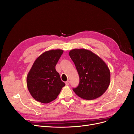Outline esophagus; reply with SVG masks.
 Here are the masks:
<instances>
[{"mask_svg":"<svg viewBox=\"0 0 134 134\" xmlns=\"http://www.w3.org/2000/svg\"><path fill=\"white\" fill-rule=\"evenodd\" d=\"M65 83H66V85H68L69 84V81L68 80V81H66Z\"/></svg>","mask_w":134,"mask_h":134,"instance_id":"esophagus-1","label":"esophagus"}]
</instances>
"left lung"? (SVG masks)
<instances>
[{
    "mask_svg": "<svg viewBox=\"0 0 134 134\" xmlns=\"http://www.w3.org/2000/svg\"><path fill=\"white\" fill-rule=\"evenodd\" d=\"M69 55L79 75L78 86L73 88L75 94L86 100H93L103 95L110 82V72L105 62L89 50L74 49Z\"/></svg>",
    "mask_w": 134,
    "mask_h": 134,
    "instance_id": "1",
    "label": "left lung"
}]
</instances>
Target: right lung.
<instances>
[{
  "instance_id": "add662e5",
  "label": "right lung",
  "mask_w": 134,
  "mask_h": 134,
  "mask_svg": "<svg viewBox=\"0 0 134 134\" xmlns=\"http://www.w3.org/2000/svg\"><path fill=\"white\" fill-rule=\"evenodd\" d=\"M63 51H46L36 59L26 77L27 87L31 96L42 103L54 100L65 83L61 81L55 66Z\"/></svg>"
}]
</instances>
